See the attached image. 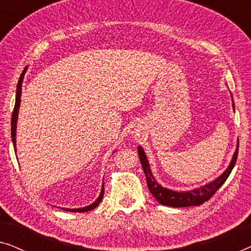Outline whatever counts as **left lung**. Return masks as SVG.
Instances as JSON below:
<instances>
[{
  "label": "left lung",
  "mask_w": 251,
  "mask_h": 251,
  "mask_svg": "<svg viewBox=\"0 0 251 251\" xmlns=\"http://www.w3.org/2000/svg\"><path fill=\"white\" fill-rule=\"evenodd\" d=\"M233 107H234V106H233ZM238 153H239V144H238V149H236L227 169H226V171L222 175V176H219L217 179L212 181V183H209L203 187L197 188V190H193L190 192H175L171 190H167V188L160 186V185L156 183L155 179H154V177L152 176V174H151L150 164H149V161L146 159L145 152H144L142 146H138V155H139L140 162H142L144 173H145L147 186H149L150 192L152 193V195L155 198V200L159 202V203L169 205V207H175V208L200 205L202 203H204L205 201H208L209 199H210L212 195L217 192L218 188L225 183V180L228 178L232 169L235 166L236 159H238Z\"/></svg>",
  "instance_id": "1"
}]
</instances>
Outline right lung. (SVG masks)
<instances>
[{"label": "right lung", "mask_w": 251, "mask_h": 251, "mask_svg": "<svg viewBox=\"0 0 251 251\" xmlns=\"http://www.w3.org/2000/svg\"><path fill=\"white\" fill-rule=\"evenodd\" d=\"M27 70V67L24 68L22 75H20L18 84H17V92H16V102H15V108H13L12 112V116H11V137H12V143H13V147L16 150V128H17V119H18V109H19V105H20V96H22V83H23V78L24 75H25V72ZM104 197V185H102L100 195L99 198L96 200L94 203L88 205V207L84 208H80V209H67V208H63L64 210L66 211H73V212H85L89 210H92V209L97 207V205L100 203L101 199Z\"/></svg>", "instance_id": "add662e5"}]
</instances>
